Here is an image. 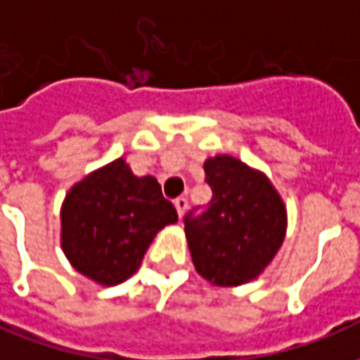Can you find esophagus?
I'll return each mask as SVG.
<instances>
[{"mask_svg": "<svg viewBox=\"0 0 360 360\" xmlns=\"http://www.w3.org/2000/svg\"><path fill=\"white\" fill-rule=\"evenodd\" d=\"M188 200L185 196H179V198H175V208H177V214H179V218H183V214L187 212Z\"/></svg>", "mask_w": 360, "mask_h": 360, "instance_id": "1", "label": "esophagus"}]
</instances>
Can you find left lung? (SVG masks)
<instances>
[{
    "mask_svg": "<svg viewBox=\"0 0 360 360\" xmlns=\"http://www.w3.org/2000/svg\"><path fill=\"white\" fill-rule=\"evenodd\" d=\"M212 200L185 216L196 271L214 285H241L264 270L285 237V206L262 173L241 160L204 164Z\"/></svg>",
    "mask_w": 360,
    "mask_h": 360,
    "instance_id": "obj_1",
    "label": "left lung"
}]
</instances>
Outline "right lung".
<instances>
[{"instance_id": "add662e5", "label": "right lung", "mask_w": 360, "mask_h": 360, "mask_svg": "<svg viewBox=\"0 0 360 360\" xmlns=\"http://www.w3.org/2000/svg\"><path fill=\"white\" fill-rule=\"evenodd\" d=\"M177 210L154 177H136L115 160L77 183L61 208V247L75 270L102 285L136 271L156 233Z\"/></svg>"}]
</instances>
